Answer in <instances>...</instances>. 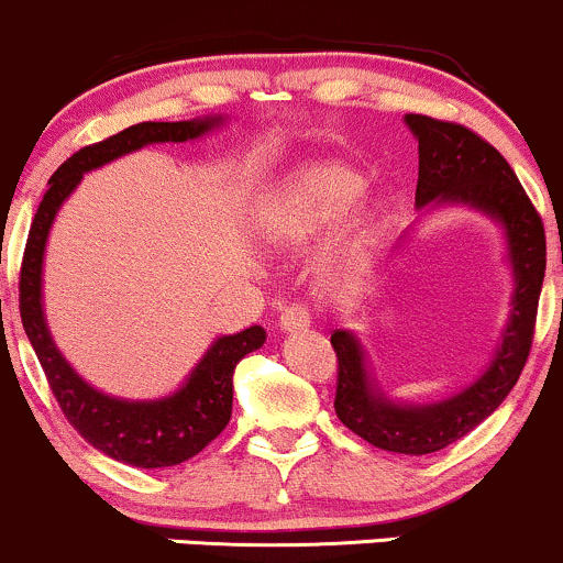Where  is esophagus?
Here are the masks:
<instances>
[{"label": "esophagus", "mask_w": 563, "mask_h": 563, "mask_svg": "<svg viewBox=\"0 0 563 563\" xmlns=\"http://www.w3.org/2000/svg\"><path fill=\"white\" fill-rule=\"evenodd\" d=\"M310 323H312V314L305 305L286 307V310H283V314H280V331H286V333L307 329Z\"/></svg>", "instance_id": "1"}]
</instances>
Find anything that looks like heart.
<instances>
[{
	"label": "heart",
	"mask_w": 563,
	"mask_h": 563,
	"mask_svg": "<svg viewBox=\"0 0 563 563\" xmlns=\"http://www.w3.org/2000/svg\"><path fill=\"white\" fill-rule=\"evenodd\" d=\"M363 195V178L342 165H307L296 170L275 195L258 208V234L272 245H301L336 224ZM379 219L361 213L331 245L325 275L331 283H347L366 264Z\"/></svg>",
	"instance_id": "1"
}]
</instances>
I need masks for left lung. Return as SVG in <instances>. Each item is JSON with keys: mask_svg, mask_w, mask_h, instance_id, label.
I'll return each instance as SVG.
<instances>
[{"mask_svg": "<svg viewBox=\"0 0 563 563\" xmlns=\"http://www.w3.org/2000/svg\"><path fill=\"white\" fill-rule=\"evenodd\" d=\"M406 125L419 141L417 206L432 200L465 202L503 221L516 275L510 323L492 366L467 390L441 404L404 406L385 398L368 379L357 339L350 331L331 333L336 352V417L376 449L432 454L478 428L508 398L527 366L545 277V227L508 159L489 141L460 122L428 114H406Z\"/></svg>", "mask_w": 563, "mask_h": 563, "instance_id": "obj_1", "label": "left lung"}]
</instances>
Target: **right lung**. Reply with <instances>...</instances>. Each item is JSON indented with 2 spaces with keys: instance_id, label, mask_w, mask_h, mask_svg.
Listing matches in <instances>:
<instances>
[{
  "instance_id": "add662e5",
  "label": "right lung",
  "mask_w": 563,
  "mask_h": 563,
  "mask_svg": "<svg viewBox=\"0 0 563 563\" xmlns=\"http://www.w3.org/2000/svg\"><path fill=\"white\" fill-rule=\"evenodd\" d=\"M221 117L189 122H139L117 135L82 146L51 176V189L42 197L31 221L26 251H23L18 301L21 320L31 347L40 357L47 385L58 400L69 424L92 449L111 460L133 467H170L200 454L227 428L232 417V374L234 366L267 339L262 325L221 336L211 344L187 385L159 400H120L85 385L64 361L47 331L42 314V256L60 202L71 195L79 178L122 154L163 141H189L219 125Z\"/></svg>"
}]
</instances>
